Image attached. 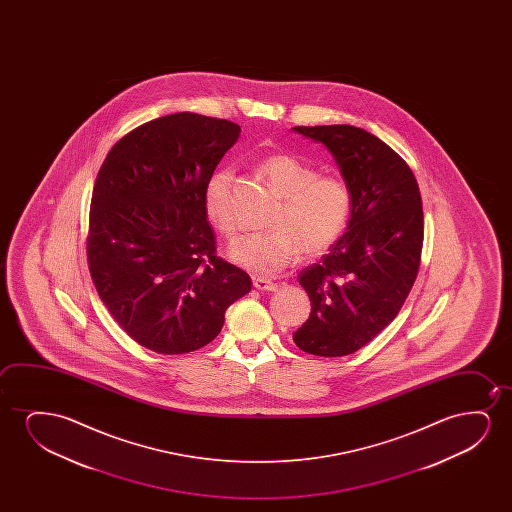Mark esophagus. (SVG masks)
I'll return each instance as SVG.
<instances>
[{"label":"esophagus","mask_w":512,"mask_h":512,"mask_svg":"<svg viewBox=\"0 0 512 512\" xmlns=\"http://www.w3.org/2000/svg\"><path fill=\"white\" fill-rule=\"evenodd\" d=\"M253 287L260 290V292H274L278 285L271 280H266V278H253Z\"/></svg>","instance_id":"obj_1"}]
</instances>
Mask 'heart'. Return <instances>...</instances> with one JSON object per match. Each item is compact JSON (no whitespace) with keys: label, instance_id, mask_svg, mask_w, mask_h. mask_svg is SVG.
I'll use <instances>...</instances> for the list:
<instances>
[{"label":"heart","instance_id":"heart-1","mask_svg":"<svg viewBox=\"0 0 512 512\" xmlns=\"http://www.w3.org/2000/svg\"><path fill=\"white\" fill-rule=\"evenodd\" d=\"M269 185L283 199L271 227L250 232L229 248V259L255 276H276L299 253L322 255L346 229L351 192L337 176H318L313 166L294 155H267L260 162ZM204 210L225 238H234L238 218L232 206V171L220 169L204 189Z\"/></svg>","mask_w":512,"mask_h":512}]
</instances>
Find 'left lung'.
<instances>
[{
    "mask_svg": "<svg viewBox=\"0 0 512 512\" xmlns=\"http://www.w3.org/2000/svg\"><path fill=\"white\" fill-rule=\"evenodd\" d=\"M294 131L334 155L351 192L346 232L299 274L311 313L294 343L316 357H344L378 336L413 288L423 246L420 189L406 161L360 127Z\"/></svg>",
    "mask_w": 512,
    "mask_h": 512,
    "instance_id": "left-lung-1",
    "label": "left lung"
}]
</instances>
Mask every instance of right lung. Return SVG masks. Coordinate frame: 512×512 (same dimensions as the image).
Wrapping results in <instances>:
<instances>
[{"label":"right lung","instance_id":"1","mask_svg":"<svg viewBox=\"0 0 512 512\" xmlns=\"http://www.w3.org/2000/svg\"><path fill=\"white\" fill-rule=\"evenodd\" d=\"M238 124L150 120L113 145L94 183L87 260L101 301L136 343L182 355L211 343L250 276L217 257L204 189Z\"/></svg>","mask_w":512,"mask_h":512}]
</instances>
